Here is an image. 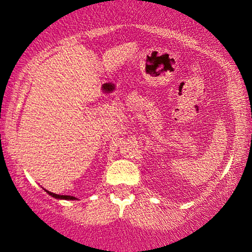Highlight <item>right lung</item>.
Masks as SVG:
<instances>
[{"instance_id": "obj_1", "label": "right lung", "mask_w": 252, "mask_h": 252, "mask_svg": "<svg viewBox=\"0 0 252 252\" xmlns=\"http://www.w3.org/2000/svg\"><path fill=\"white\" fill-rule=\"evenodd\" d=\"M44 190L47 192L48 195H50V196L55 197V199H58V200H68V201H69V200H73V201H74V200H77L74 196H69V195H58V194H55V192L48 191V190H46V189H44Z\"/></svg>"}]
</instances>
